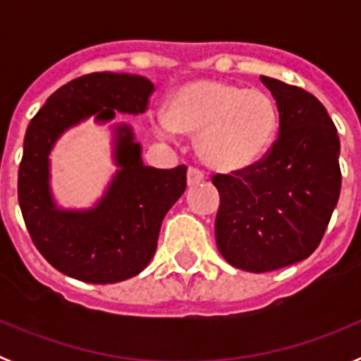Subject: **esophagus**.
<instances>
[{
	"mask_svg": "<svg viewBox=\"0 0 361 361\" xmlns=\"http://www.w3.org/2000/svg\"><path fill=\"white\" fill-rule=\"evenodd\" d=\"M206 178L204 171L200 168H195V166H191L190 170H188V184L190 186H195V184H200Z\"/></svg>",
	"mask_w": 361,
	"mask_h": 361,
	"instance_id": "obj_1",
	"label": "esophagus"
}]
</instances>
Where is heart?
<instances>
[{
	"label": "heart",
	"mask_w": 361,
	"mask_h": 361,
	"mask_svg": "<svg viewBox=\"0 0 361 361\" xmlns=\"http://www.w3.org/2000/svg\"><path fill=\"white\" fill-rule=\"evenodd\" d=\"M159 128L166 135L199 133L197 149L206 164L224 171L244 170L262 157L275 139L279 110L262 90L199 79L171 95Z\"/></svg>",
	"instance_id": "1"
}]
</instances>
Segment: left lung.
Returning <instances> with one entry per match:
<instances>
[{
    "mask_svg": "<svg viewBox=\"0 0 361 361\" xmlns=\"http://www.w3.org/2000/svg\"><path fill=\"white\" fill-rule=\"evenodd\" d=\"M276 101L279 137L244 170L215 173L216 247L233 267L266 273L317 250L340 197V139L329 114L304 88L260 78Z\"/></svg>",
    "mask_w": 361,
    "mask_h": 361,
    "instance_id": "8db88e82",
    "label": "left lung"
}]
</instances>
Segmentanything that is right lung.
Returning <instances> with one entry per match:
<instances>
[{
    "label": "right lung",
    "mask_w": 361,
    "mask_h": 361,
    "mask_svg": "<svg viewBox=\"0 0 361 361\" xmlns=\"http://www.w3.org/2000/svg\"><path fill=\"white\" fill-rule=\"evenodd\" d=\"M153 82L132 73L95 72L54 92L25 133L18 199L30 238L63 275L88 283H116L139 275L157 250L162 219L186 190L184 164L157 170L141 161L128 126L117 128L121 170L106 195L88 212H63L49 186V153L66 128L86 117L114 119L116 111L145 114Z\"/></svg>",
    "instance_id": "obj_1"
}]
</instances>
